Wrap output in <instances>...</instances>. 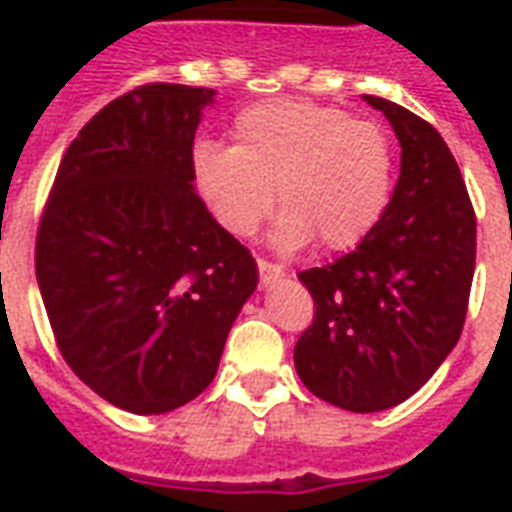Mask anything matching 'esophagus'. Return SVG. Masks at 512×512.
Here are the masks:
<instances>
[{"mask_svg": "<svg viewBox=\"0 0 512 512\" xmlns=\"http://www.w3.org/2000/svg\"><path fill=\"white\" fill-rule=\"evenodd\" d=\"M257 271H260V281H263L265 287L284 276V268L268 263V260H257Z\"/></svg>", "mask_w": 512, "mask_h": 512, "instance_id": "34e87169", "label": "esophagus"}]
</instances>
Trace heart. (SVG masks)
<instances>
[{
  "label": "heart",
  "mask_w": 512,
  "mask_h": 512,
  "mask_svg": "<svg viewBox=\"0 0 512 512\" xmlns=\"http://www.w3.org/2000/svg\"><path fill=\"white\" fill-rule=\"evenodd\" d=\"M233 146L193 148L196 191L231 236H252L284 209L279 249L358 247L380 223L393 193V146L382 127L311 100H271L236 114Z\"/></svg>",
  "instance_id": "b5f03b06"
}]
</instances>
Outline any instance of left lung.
Segmentation results:
<instances>
[{
	"instance_id": "1",
	"label": "left lung",
	"mask_w": 512,
	"mask_h": 512,
	"mask_svg": "<svg viewBox=\"0 0 512 512\" xmlns=\"http://www.w3.org/2000/svg\"><path fill=\"white\" fill-rule=\"evenodd\" d=\"M401 170L374 231L350 255L297 273L316 319L295 345V369L321 401L369 414L401 404L460 340L476 268V215L444 138L385 98Z\"/></svg>"
}]
</instances>
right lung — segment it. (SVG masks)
<instances>
[{
  "mask_svg": "<svg viewBox=\"0 0 512 512\" xmlns=\"http://www.w3.org/2000/svg\"><path fill=\"white\" fill-rule=\"evenodd\" d=\"M215 90L146 84L84 124L36 236L58 348L108 404L164 414L215 380L257 263L196 193L193 135Z\"/></svg>",
  "mask_w": 512,
  "mask_h": 512,
  "instance_id": "obj_1",
  "label": "right lung"
}]
</instances>
